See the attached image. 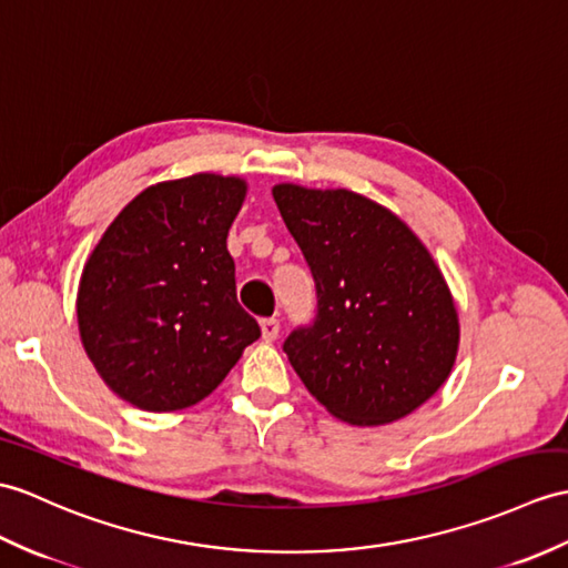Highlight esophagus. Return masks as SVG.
<instances>
[{"label": "esophagus", "instance_id": "34e87169", "mask_svg": "<svg viewBox=\"0 0 568 568\" xmlns=\"http://www.w3.org/2000/svg\"><path fill=\"white\" fill-rule=\"evenodd\" d=\"M281 334V322L278 320H261V336L263 341H275Z\"/></svg>", "mask_w": 568, "mask_h": 568}]
</instances>
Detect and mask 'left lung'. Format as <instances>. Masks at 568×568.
<instances>
[{
  "instance_id": "obj_1",
  "label": "left lung",
  "mask_w": 568,
  "mask_h": 568,
  "mask_svg": "<svg viewBox=\"0 0 568 568\" xmlns=\"http://www.w3.org/2000/svg\"><path fill=\"white\" fill-rule=\"evenodd\" d=\"M305 254L316 316L283 351L312 397L351 426H382L426 404L459 346L455 300L408 224L346 189L273 186Z\"/></svg>"
}]
</instances>
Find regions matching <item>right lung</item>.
Listing matches in <instances>:
<instances>
[{"instance_id": "1", "label": "right lung", "mask_w": 568, "mask_h": 568, "mask_svg": "<svg viewBox=\"0 0 568 568\" xmlns=\"http://www.w3.org/2000/svg\"><path fill=\"white\" fill-rule=\"evenodd\" d=\"M244 197L240 176L154 183L118 213L84 263L82 346L109 389L142 412L205 399L261 336L236 302L227 252Z\"/></svg>"}]
</instances>
